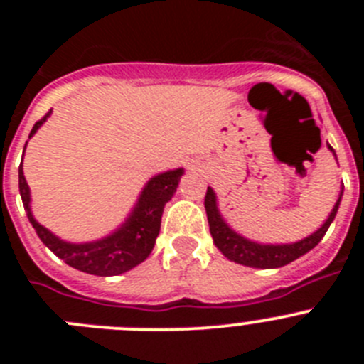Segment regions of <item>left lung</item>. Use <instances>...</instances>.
Listing matches in <instances>:
<instances>
[{
    "instance_id": "obj_1",
    "label": "left lung",
    "mask_w": 364,
    "mask_h": 364,
    "mask_svg": "<svg viewBox=\"0 0 364 364\" xmlns=\"http://www.w3.org/2000/svg\"><path fill=\"white\" fill-rule=\"evenodd\" d=\"M328 149L333 153L332 146H328ZM341 197H343V189H341V195L337 198L336 205H333L332 213L328 215L323 226L315 233L308 235L306 239L294 244H259L244 239L242 235L231 230L226 224V220L222 218L220 211H218L217 195H215L211 188H208V191H205L204 208L205 213H208V222H210V231L215 246L224 253V257H228V259L237 262V264L250 266V268H281V266L290 264L291 260L299 259L301 255L314 250L321 242V239L328 231L332 220L336 218V213L341 204Z\"/></svg>"
}]
</instances>
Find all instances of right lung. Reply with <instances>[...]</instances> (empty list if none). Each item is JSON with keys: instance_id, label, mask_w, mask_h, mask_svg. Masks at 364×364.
I'll return each mask as SVG.
<instances>
[{"instance_id": "add662e5", "label": "right lung", "mask_w": 364, "mask_h": 364, "mask_svg": "<svg viewBox=\"0 0 364 364\" xmlns=\"http://www.w3.org/2000/svg\"><path fill=\"white\" fill-rule=\"evenodd\" d=\"M49 114L50 111L34 124L28 138L40 129ZM182 175H184V169H173V171L153 176L144 188L142 195L138 198L127 220L114 233L95 240V242L83 244H73L58 239L56 235L50 233L34 218L31 211V189H28L21 166H19V195L23 200L28 222L36 230L41 242L49 247L54 255L65 260V264L73 266L80 272L109 277V275H120V273L129 272L149 257V253L153 252L154 240L160 233L164 205L175 195Z\"/></svg>"}]
</instances>
